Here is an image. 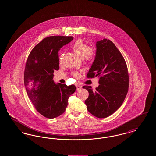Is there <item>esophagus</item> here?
Wrapping results in <instances>:
<instances>
[{
  "instance_id": "34e87169",
  "label": "esophagus",
  "mask_w": 156,
  "mask_h": 156,
  "mask_svg": "<svg viewBox=\"0 0 156 156\" xmlns=\"http://www.w3.org/2000/svg\"><path fill=\"white\" fill-rule=\"evenodd\" d=\"M82 86L81 85H80V84H76V89L77 90H80V89H82Z\"/></svg>"
}]
</instances>
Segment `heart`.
<instances>
[{"label":"heart","instance_id":"1","mask_svg":"<svg viewBox=\"0 0 156 156\" xmlns=\"http://www.w3.org/2000/svg\"><path fill=\"white\" fill-rule=\"evenodd\" d=\"M72 50L80 58L85 59L87 61H92L95 55L94 50L82 40H78L75 42L72 46ZM73 75L78 78L80 76V73L78 71H75L73 73Z\"/></svg>","mask_w":156,"mask_h":156}]
</instances>
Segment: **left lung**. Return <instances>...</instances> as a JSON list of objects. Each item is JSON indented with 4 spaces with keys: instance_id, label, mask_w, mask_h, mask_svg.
<instances>
[{
    "instance_id": "1",
    "label": "left lung",
    "mask_w": 156,
    "mask_h": 156,
    "mask_svg": "<svg viewBox=\"0 0 156 156\" xmlns=\"http://www.w3.org/2000/svg\"><path fill=\"white\" fill-rule=\"evenodd\" d=\"M97 51L87 78H99V85L89 92L85 100L88 111L98 118H105L116 111L123 104L129 89V74L126 61L115 45L104 38L97 41Z\"/></svg>"
}]
</instances>
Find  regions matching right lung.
<instances>
[{
	"label": "right lung",
	"mask_w": 156,
	"mask_h": 156,
	"mask_svg": "<svg viewBox=\"0 0 156 156\" xmlns=\"http://www.w3.org/2000/svg\"><path fill=\"white\" fill-rule=\"evenodd\" d=\"M73 40L72 36H50L36 45L27 58L24 83L36 109L45 118L53 119L62 115L68 100L76 90L74 85L55 83L54 70L59 69L58 51Z\"/></svg>",
	"instance_id": "add662e5"
}]
</instances>
